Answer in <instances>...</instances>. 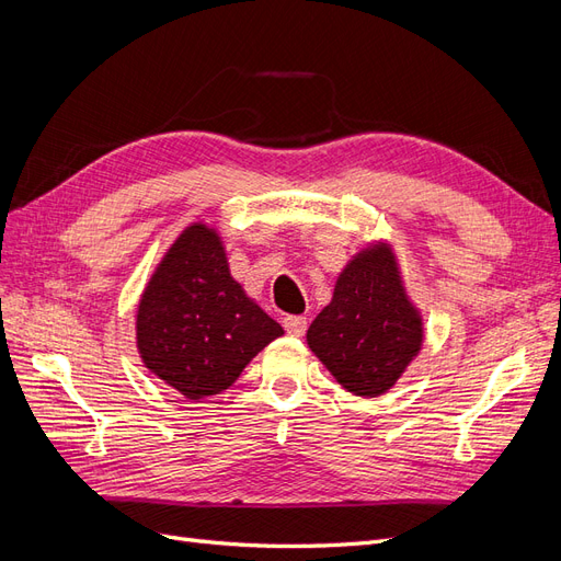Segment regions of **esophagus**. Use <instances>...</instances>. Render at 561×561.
Returning a JSON list of instances; mask_svg holds the SVG:
<instances>
[{
    "mask_svg": "<svg viewBox=\"0 0 561 561\" xmlns=\"http://www.w3.org/2000/svg\"><path fill=\"white\" fill-rule=\"evenodd\" d=\"M282 323H284V331H286L288 335L300 337V335H305V331H307V319H305V317L288 314V317H284Z\"/></svg>",
    "mask_w": 561,
    "mask_h": 561,
    "instance_id": "esophagus-1",
    "label": "esophagus"
}]
</instances>
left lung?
Listing matches in <instances>:
<instances>
[{
  "mask_svg": "<svg viewBox=\"0 0 561 561\" xmlns=\"http://www.w3.org/2000/svg\"><path fill=\"white\" fill-rule=\"evenodd\" d=\"M422 317L408 300L387 244H373L342 270L333 300L307 331V345L347 391H389L417 356Z\"/></svg>",
  "mask_w": 561,
  "mask_h": 561,
  "instance_id": "8db88e82",
  "label": "left lung"
}]
</instances>
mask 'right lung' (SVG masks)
<instances>
[{"label": "right lung", "instance_id": "1", "mask_svg": "<svg viewBox=\"0 0 561 561\" xmlns=\"http://www.w3.org/2000/svg\"><path fill=\"white\" fill-rule=\"evenodd\" d=\"M284 329L230 277L221 238L193 224L170 247L137 307V350L188 401L221 393Z\"/></svg>", "mask_w": 561, "mask_h": 561}]
</instances>
